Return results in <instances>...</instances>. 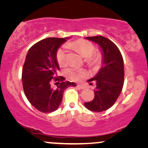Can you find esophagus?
I'll list each match as a JSON object with an SVG mask.
<instances>
[{
    "label": "esophagus",
    "instance_id": "obj_1",
    "mask_svg": "<svg viewBox=\"0 0 148 148\" xmlns=\"http://www.w3.org/2000/svg\"><path fill=\"white\" fill-rule=\"evenodd\" d=\"M77 86L78 87V88H79L81 89H86V87L84 86V85H82V84H77Z\"/></svg>",
    "mask_w": 148,
    "mask_h": 148
}]
</instances>
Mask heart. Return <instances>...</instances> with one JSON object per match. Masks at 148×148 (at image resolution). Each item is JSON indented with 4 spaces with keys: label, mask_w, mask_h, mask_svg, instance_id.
I'll list each match as a JSON object with an SVG mask.
<instances>
[{
    "label": "heart",
    "mask_w": 148,
    "mask_h": 148,
    "mask_svg": "<svg viewBox=\"0 0 148 148\" xmlns=\"http://www.w3.org/2000/svg\"><path fill=\"white\" fill-rule=\"evenodd\" d=\"M66 47L76 50L80 55L86 57V60L90 63H96L100 59V54L94 52V46L92 42L86 40L80 39L70 42ZM56 60L60 66H64L66 63V51L64 48H60L56 52ZM66 74L71 79L79 82L88 76V71L83 68H69L66 70Z\"/></svg>",
    "instance_id": "obj_1"
}]
</instances>
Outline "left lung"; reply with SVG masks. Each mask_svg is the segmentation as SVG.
Wrapping results in <instances>:
<instances>
[{"mask_svg": "<svg viewBox=\"0 0 148 148\" xmlns=\"http://www.w3.org/2000/svg\"><path fill=\"white\" fill-rule=\"evenodd\" d=\"M86 38L100 46L103 59L99 72L88 80L96 82L94 98L84 105L91 111L102 112L113 106L122 91L125 75L123 58L118 47L108 38L100 36Z\"/></svg>", "mask_w": 148, "mask_h": 148, "instance_id": "8db88e82", "label": "left lung"}]
</instances>
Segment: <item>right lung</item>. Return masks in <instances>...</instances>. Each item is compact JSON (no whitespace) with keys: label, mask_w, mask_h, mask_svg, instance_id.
<instances>
[{"label":"right lung","mask_w":148,"mask_h":148,"mask_svg":"<svg viewBox=\"0 0 148 148\" xmlns=\"http://www.w3.org/2000/svg\"><path fill=\"white\" fill-rule=\"evenodd\" d=\"M66 38H48L34 44L26 55L22 70L24 93L30 104L38 110L50 113L57 110L62 102L64 90L75 86L73 82L57 77L59 66L56 60L58 48ZM56 82V88L51 84Z\"/></svg>","instance_id":"right-lung-1"}]
</instances>
